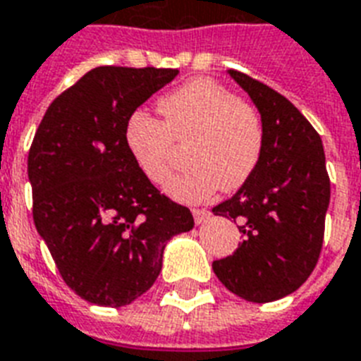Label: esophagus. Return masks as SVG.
<instances>
[{"mask_svg":"<svg viewBox=\"0 0 361 361\" xmlns=\"http://www.w3.org/2000/svg\"><path fill=\"white\" fill-rule=\"evenodd\" d=\"M192 214H194L195 224H203V222H207V220L211 219V212L207 211V209H194Z\"/></svg>","mask_w":361,"mask_h":361,"instance_id":"esophagus-1","label":"esophagus"}]
</instances>
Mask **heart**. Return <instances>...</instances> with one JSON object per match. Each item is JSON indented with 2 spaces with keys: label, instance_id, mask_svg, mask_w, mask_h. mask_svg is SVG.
I'll return each mask as SVG.
<instances>
[{
  "label": "heart",
  "instance_id": "1",
  "mask_svg": "<svg viewBox=\"0 0 361 361\" xmlns=\"http://www.w3.org/2000/svg\"><path fill=\"white\" fill-rule=\"evenodd\" d=\"M164 122L145 111L131 114L126 145L139 171L164 186L177 160V145H190L194 164L173 178L167 192L200 203L216 190L235 192L254 177L264 158L265 126L254 105L209 79H195L158 102Z\"/></svg>",
  "mask_w": 361,
  "mask_h": 361
}]
</instances>
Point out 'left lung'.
Returning <instances> with one entry per match:
<instances>
[{
    "instance_id": "obj_1",
    "label": "left lung",
    "mask_w": 361,
    "mask_h": 361,
    "mask_svg": "<svg viewBox=\"0 0 361 361\" xmlns=\"http://www.w3.org/2000/svg\"><path fill=\"white\" fill-rule=\"evenodd\" d=\"M265 126L264 158L254 177L212 209L239 224L243 243L212 269L230 292L267 303L292 294L317 267L329 205L322 139L279 92L230 69Z\"/></svg>"
}]
</instances>
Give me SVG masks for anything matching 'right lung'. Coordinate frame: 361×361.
I'll list each match as a JSON object with an SVG mask.
<instances>
[{"instance_id": "obj_1", "label": "right lung", "mask_w": 361, "mask_h": 361, "mask_svg": "<svg viewBox=\"0 0 361 361\" xmlns=\"http://www.w3.org/2000/svg\"><path fill=\"white\" fill-rule=\"evenodd\" d=\"M177 73L96 67L50 103L30 147L35 228L63 282L96 305L145 294L166 243L194 228L188 207L160 194L126 145L131 114Z\"/></svg>"}]
</instances>
